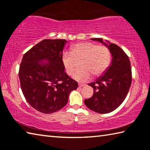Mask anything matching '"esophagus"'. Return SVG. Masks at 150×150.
Listing matches in <instances>:
<instances>
[{"label": "esophagus", "mask_w": 150, "mask_h": 150, "mask_svg": "<svg viewBox=\"0 0 150 150\" xmlns=\"http://www.w3.org/2000/svg\"><path fill=\"white\" fill-rule=\"evenodd\" d=\"M85 86H86L85 84H81V83H79V88L84 87H85Z\"/></svg>", "instance_id": "1"}]
</instances>
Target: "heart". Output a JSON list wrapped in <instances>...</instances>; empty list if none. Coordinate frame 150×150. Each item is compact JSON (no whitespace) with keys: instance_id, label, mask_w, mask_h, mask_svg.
Segmentation results:
<instances>
[{"instance_id":"1","label":"heart","mask_w":150,"mask_h":150,"mask_svg":"<svg viewBox=\"0 0 150 150\" xmlns=\"http://www.w3.org/2000/svg\"><path fill=\"white\" fill-rule=\"evenodd\" d=\"M81 61L82 68L76 71L73 78L80 82L89 79L91 75L97 77L107 69L110 63V54L107 48L93 43H79L73 47L71 52H65L62 63L68 75H72Z\"/></svg>"}]
</instances>
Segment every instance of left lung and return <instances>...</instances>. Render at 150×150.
Wrapping results in <instances>:
<instances>
[{
    "label": "left lung",
    "instance_id": "1",
    "mask_svg": "<svg viewBox=\"0 0 150 150\" xmlns=\"http://www.w3.org/2000/svg\"><path fill=\"white\" fill-rule=\"evenodd\" d=\"M105 45L112 55L110 65L102 75L88 85L93 88L92 97L85 100L90 110L106 114L115 110L125 99L132 83L130 60L125 52L115 44L101 38H92Z\"/></svg>",
    "mask_w": 150,
    "mask_h": 150
}]
</instances>
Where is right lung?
<instances>
[{
	"label": "right lung",
	"instance_id": "add662e5",
	"mask_svg": "<svg viewBox=\"0 0 150 150\" xmlns=\"http://www.w3.org/2000/svg\"><path fill=\"white\" fill-rule=\"evenodd\" d=\"M65 40H44L24 55L19 69L20 86L32 107L44 114L67 105L78 83L65 72L62 63Z\"/></svg>",
	"mask_w": 150,
	"mask_h": 150
}]
</instances>
